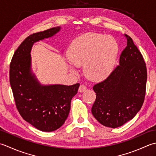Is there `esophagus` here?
Listing matches in <instances>:
<instances>
[{"mask_svg":"<svg viewBox=\"0 0 156 156\" xmlns=\"http://www.w3.org/2000/svg\"><path fill=\"white\" fill-rule=\"evenodd\" d=\"M86 90H87V87L84 84L80 85V86H79V92H81H81H85Z\"/></svg>","mask_w":156,"mask_h":156,"instance_id":"34e87169","label":"esophagus"}]
</instances>
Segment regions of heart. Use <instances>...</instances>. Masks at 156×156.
<instances>
[{
	"mask_svg": "<svg viewBox=\"0 0 156 156\" xmlns=\"http://www.w3.org/2000/svg\"><path fill=\"white\" fill-rule=\"evenodd\" d=\"M118 49V44L113 37L89 32L73 41L67 57L74 65H83L84 73L89 79L100 81L112 71Z\"/></svg>",
	"mask_w": 156,
	"mask_h": 156,
	"instance_id": "1",
	"label": "heart"
}]
</instances>
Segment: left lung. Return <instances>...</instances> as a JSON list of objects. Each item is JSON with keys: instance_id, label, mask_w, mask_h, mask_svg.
Instances as JSON below:
<instances>
[{"instance_id": "1", "label": "left lung", "mask_w": 156, "mask_h": 156, "mask_svg": "<svg viewBox=\"0 0 156 156\" xmlns=\"http://www.w3.org/2000/svg\"><path fill=\"white\" fill-rule=\"evenodd\" d=\"M120 56L119 65L105 80L96 84L91 112L101 125L116 128L134 118L145 100L147 68L131 37Z\"/></svg>"}]
</instances>
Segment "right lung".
I'll use <instances>...</instances> for the list:
<instances>
[{
  "label": "right lung",
  "instance_id": "1",
  "mask_svg": "<svg viewBox=\"0 0 156 156\" xmlns=\"http://www.w3.org/2000/svg\"><path fill=\"white\" fill-rule=\"evenodd\" d=\"M60 30L50 28L27 37L12 56L9 81L16 107L25 121L40 131L51 132L65 123L71 101L79 83L73 85H41L31 72V49L34 42L52 37Z\"/></svg>",
  "mask_w": 156,
  "mask_h": 156
}]
</instances>
